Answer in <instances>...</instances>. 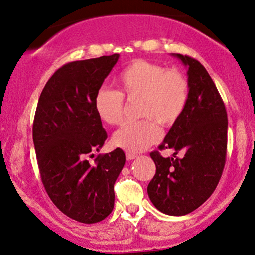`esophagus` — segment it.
I'll list each match as a JSON object with an SVG mask.
<instances>
[{"mask_svg":"<svg viewBox=\"0 0 255 255\" xmlns=\"http://www.w3.org/2000/svg\"><path fill=\"white\" fill-rule=\"evenodd\" d=\"M136 157V155L135 154H131V152H126V158L127 159H134Z\"/></svg>","mask_w":255,"mask_h":255,"instance_id":"esophagus-1","label":"esophagus"}]
</instances>
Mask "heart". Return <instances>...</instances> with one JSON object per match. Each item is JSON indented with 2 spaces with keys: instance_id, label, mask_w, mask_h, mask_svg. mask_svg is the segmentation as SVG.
Masks as SVG:
<instances>
[{
  "instance_id": "obj_1",
  "label": "heart",
  "mask_w": 255,
  "mask_h": 255,
  "mask_svg": "<svg viewBox=\"0 0 255 255\" xmlns=\"http://www.w3.org/2000/svg\"><path fill=\"white\" fill-rule=\"evenodd\" d=\"M120 92L100 87L93 106L98 117L107 125L120 124L124 118L125 98L140 99L137 114L141 120L126 122L115 131V147L136 154L156 143L161 137L159 125L174 126L183 117L190 100L188 77L178 70H168L159 64L135 60L119 73Z\"/></svg>"
}]
</instances>
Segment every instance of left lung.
Masks as SVG:
<instances>
[{
	"label": "left lung",
	"instance_id": "8db88e82",
	"mask_svg": "<svg viewBox=\"0 0 255 255\" xmlns=\"http://www.w3.org/2000/svg\"><path fill=\"white\" fill-rule=\"evenodd\" d=\"M188 67L190 100L183 117L172 126L159 150L174 149V157L150 152L156 172L148 196L159 211L184 216L212 195L222 177L227 151L225 105L208 71L198 60L175 53ZM179 151L182 159L175 156Z\"/></svg>",
	"mask_w": 255,
	"mask_h": 255
}]
</instances>
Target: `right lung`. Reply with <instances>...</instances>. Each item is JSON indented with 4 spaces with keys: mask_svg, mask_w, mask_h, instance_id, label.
<instances>
[{
    "mask_svg": "<svg viewBox=\"0 0 255 255\" xmlns=\"http://www.w3.org/2000/svg\"><path fill=\"white\" fill-rule=\"evenodd\" d=\"M119 54L67 63L47 80L37 104L32 138L43 185L53 204L84 224L104 220L114 208V183L126 156L117 148L87 157L107 138L94 96Z\"/></svg>",
    "mask_w": 255,
    "mask_h": 255,
    "instance_id": "obj_1",
    "label": "right lung"
}]
</instances>
